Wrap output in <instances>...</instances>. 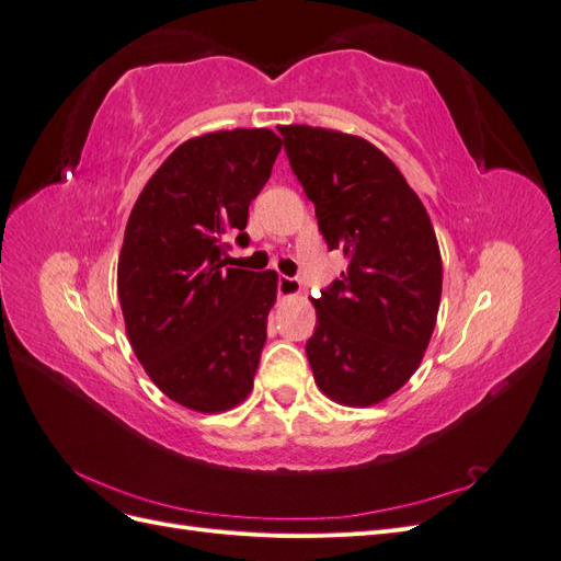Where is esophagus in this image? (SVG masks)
Segmentation results:
<instances>
[{"mask_svg": "<svg viewBox=\"0 0 561 561\" xmlns=\"http://www.w3.org/2000/svg\"><path fill=\"white\" fill-rule=\"evenodd\" d=\"M301 293V283L290 276H280L278 278V295L280 297H297Z\"/></svg>", "mask_w": 561, "mask_h": 561, "instance_id": "obj_1", "label": "esophagus"}]
</instances>
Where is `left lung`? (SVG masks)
I'll use <instances>...</instances> for the list:
<instances>
[{"label":"left lung","mask_w":561,"mask_h":561,"mask_svg":"<svg viewBox=\"0 0 561 561\" xmlns=\"http://www.w3.org/2000/svg\"><path fill=\"white\" fill-rule=\"evenodd\" d=\"M278 130L330 250L348 257L342 280L313 299L316 386L339 404H379L412 379L435 330L443 257L431 217L365 138L304 124Z\"/></svg>","instance_id":"8db88e82"}]
</instances>
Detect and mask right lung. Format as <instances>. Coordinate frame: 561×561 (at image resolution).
Listing matches in <instances>:
<instances>
[{
  "mask_svg": "<svg viewBox=\"0 0 561 561\" xmlns=\"http://www.w3.org/2000/svg\"><path fill=\"white\" fill-rule=\"evenodd\" d=\"M268 128L182 142L130 210L116 290L128 342L163 396L201 414L252 390L276 304V271L227 268V236L248 241L250 201L280 151Z\"/></svg>",
  "mask_w": 561,
  "mask_h": 561,
  "instance_id": "obj_1",
  "label": "right lung"
}]
</instances>
